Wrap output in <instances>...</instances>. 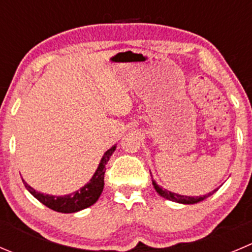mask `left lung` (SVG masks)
Returning a JSON list of instances; mask_svg holds the SVG:
<instances>
[{
    "mask_svg": "<svg viewBox=\"0 0 252 252\" xmlns=\"http://www.w3.org/2000/svg\"><path fill=\"white\" fill-rule=\"evenodd\" d=\"M153 185H154V188L156 189V192H158V194H160L161 197H163V198L168 199V201H172V202H177V203H182V204H194V203H198V202L203 201V199L208 198L209 196H212V194L214 193V192L218 189H214V191L209 192L208 194H204V196H182V194H178V193H173V192L168 191V189H165V188L160 187V186L158 185V183L155 182V181L153 180Z\"/></svg>",
    "mask_w": 252,
    "mask_h": 252,
    "instance_id": "left-lung-1",
    "label": "left lung"
}]
</instances>
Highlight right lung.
Returning <instances> with one entry per match:
<instances>
[{
	"label": "right lung",
	"instance_id": "add662e5",
	"mask_svg": "<svg viewBox=\"0 0 252 252\" xmlns=\"http://www.w3.org/2000/svg\"><path fill=\"white\" fill-rule=\"evenodd\" d=\"M116 148L117 145H113L111 149H108L104 153L101 161H99L98 167H97L96 172L94 173L91 180L84 187H81L80 189H77V191L72 192L70 194H65V196H51V194L41 193V192L35 191L33 187H31L23 178H22V181H23L24 186H26V188L29 191V193L35 197L40 203H43L48 208L59 212V213H76V212L82 211V209L89 208V207H91L92 204H94L98 201L104 187L106 165L109 161V158L112 156V154L116 150Z\"/></svg>",
	"mask_w": 252,
	"mask_h": 252
}]
</instances>
